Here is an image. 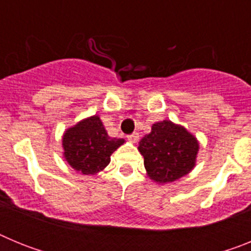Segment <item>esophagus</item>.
Here are the masks:
<instances>
[{"mask_svg":"<svg viewBox=\"0 0 251 251\" xmlns=\"http://www.w3.org/2000/svg\"><path fill=\"white\" fill-rule=\"evenodd\" d=\"M127 138H128V141L132 142V143H136V142L138 141V138H139V134H138V133H132V134L127 136Z\"/></svg>","mask_w":251,"mask_h":251,"instance_id":"obj_1","label":"esophagus"}]
</instances>
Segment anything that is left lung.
I'll return each mask as SVG.
<instances>
[{
	"label": "left lung",
	"instance_id": "8db88e82",
	"mask_svg": "<svg viewBox=\"0 0 251 251\" xmlns=\"http://www.w3.org/2000/svg\"><path fill=\"white\" fill-rule=\"evenodd\" d=\"M138 151L147 175L154 182H174L190 174L196 165L199 142L185 127L162 121L141 139Z\"/></svg>",
	"mask_w": 251,
	"mask_h": 251
}]
</instances>
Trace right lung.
Segmentation results:
<instances>
[{
    "label": "right lung",
    "mask_w": 251,
    "mask_h": 251,
    "mask_svg": "<svg viewBox=\"0 0 251 251\" xmlns=\"http://www.w3.org/2000/svg\"><path fill=\"white\" fill-rule=\"evenodd\" d=\"M123 143V138L108 136L100 118L93 115L65 130L64 157L77 172L95 175L109 165L112 153Z\"/></svg>",
    "instance_id": "obj_1"
}]
</instances>
